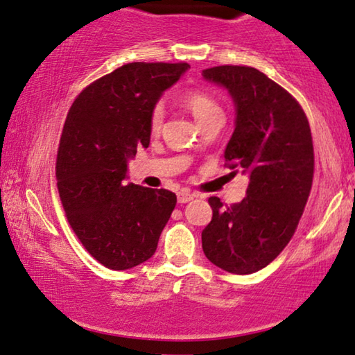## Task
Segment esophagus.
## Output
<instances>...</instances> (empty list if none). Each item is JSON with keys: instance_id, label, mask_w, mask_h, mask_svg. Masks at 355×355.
Here are the masks:
<instances>
[{"instance_id": "obj_1", "label": "esophagus", "mask_w": 355, "mask_h": 355, "mask_svg": "<svg viewBox=\"0 0 355 355\" xmlns=\"http://www.w3.org/2000/svg\"><path fill=\"white\" fill-rule=\"evenodd\" d=\"M193 198H194V194L188 193V191H180V193H178V202H180V204H187V202L191 201Z\"/></svg>"}]
</instances>
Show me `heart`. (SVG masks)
I'll use <instances>...</instances> for the list:
<instances>
[{
	"mask_svg": "<svg viewBox=\"0 0 355 355\" xmlns=\"http://www.w3.org/2000/svg\"><path fill=\"white\" fill-rule=\"evenodd\" d=\"M182 104L191 112L194 121L198 123H202L207 119L222 114V107L214 99L211 94L206 92H199V89H189L182 94ZM164 111L162 106H156L153 109L151 117H149V128L153 133H157L162 127Z\"/></svg>",
	"mask_w": 355,
	"mask_h": 355,
	"instance_id": "obj_1",
	"label": "heart"
}]
</instances>
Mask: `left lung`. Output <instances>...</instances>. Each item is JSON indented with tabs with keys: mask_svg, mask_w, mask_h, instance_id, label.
Listing matches in <instances>:
<instances>
[{
	"mask_svg": "<svg viewBox=\"0 0 355 355\" xmlns=\"http://www.w3.org/2000/svg\"><path fill=\"white\" fill-rule=\"evenodd\" d=\"M202 77L233 99L234 130L223 156L249 177L241 202L223 206L209 198L212 220L202 230V251L222 270L249 275L267 267L296 232L313 178L311 127L296 99L257 69L218 66Z\"/></svg>",
	"mask_w": 355,
	"mask_h": 355,
	"instance_id": "obj_1",
	"label": "left lung"
}]
</instances>
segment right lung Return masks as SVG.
Returning <instances> with one entry per match:
<instances>
[{"instance_id":"add662e5","label":"right lung","mask_w":355,"mask_h":355,"mask_svg":"<svg viewBox=\"0 0 355 355\" xmlns=\"http://www.w3.org/2000/svg\"><path fill=\"white\" fill-rule=\"evenodd\" d=\"M188 69L187 62L125 64L85 88L67 114L56 164L59 196L85 249L111 270L153 257L175 209V193L125 180L137 149L149 146L153 109Z\"/></svg>"}]
</instances>
